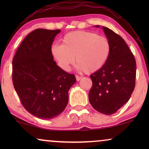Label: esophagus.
I'll use <instances>...</instances> for the list:
<instances>
[{
    "instance_id": "34e87169",
    "label": "esophagus",
    "mask_w": 149,
    "mask_h": 149,
    "mask_svg": "<svg viewBox=\"0 0 149 149\" xmlns=\"http://www.w3.org/2000/svg\"><path fill=\"white\" fill-rule=\"evenodd\" d=\"M81 79H82V77H80V76H79V75H76V79H77V81H80Z\"/></svg>"
}]
</instances>
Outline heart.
<instances>
[{
    "instance_id": "obj_1",
    "label": "heart",
    "mask_w": 149,
    "mask_h": 149,
    "mask_svg": "<svg viewBox=\"0 0 149 149\" xmlns=\"http://www.w3.org/2000/svg\"><path fill=\"white\" fill-rule=\"evenodd\" d=\"M63 44H53L51 54L62 70L68 71L76 62L77 68L85 73L99 70L109 59L111 44L109 39L89 31H74L66 34Z\"/></svg>"
}]
</instances>
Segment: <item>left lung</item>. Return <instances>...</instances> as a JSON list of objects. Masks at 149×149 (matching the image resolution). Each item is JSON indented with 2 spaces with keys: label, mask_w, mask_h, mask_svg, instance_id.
I'll list each match as a JSON object with an SVG mask.
<instances>
[{
  "label": "left lung",
  "mask_w": 149,
  "mask_h": 149,
  "mask_svg": "<svg viewBox=\"0 0 149 149\" xmlns=\"http://www.w3.org/2000/svg\"><path fill=\"white\" fill-rule=\"evenodd\" d=\"M102 29L111 44V53L105 64L91 74L89 100L96 111L111 115L130 98L136 85V63L123 38L109 28Z\"/></svg>",
  "instance_id": "left-lung-1"
}]
</instances>
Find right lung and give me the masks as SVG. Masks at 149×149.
Returning <instances> with one entry per match:
<instances>
[{
  "label": "right lung",
  "mask_w": 149,
  "mask_h": 149,
  "mask_svg": "<svg viewBox=\"0 0 149 149\" xmlns=\"http://www.w3.org/2000/svg\"><path fill=\"white\" fill-rule=\"evenodd\" d=\"M60 30L39 28L28 34L12 62V80L22 104L28 113L52 119L64 111L68 90L76 82L57 65L51 54L55 36Z\"/></svg>",
  "instance_id": "1"
}]
</instances>
